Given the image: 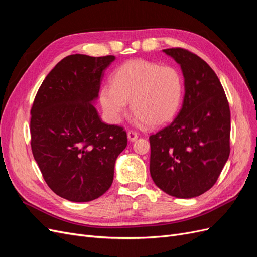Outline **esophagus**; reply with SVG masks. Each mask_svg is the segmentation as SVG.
<instances>
[{
    "label": "esophagus",
    "instance_id": "1",
    "mask_svg": "<svg viewBox=\"0 0 257 257\" xmlns=\"http://www.w3.org/2000/svg\"><path fill=\"white\" fill-rule=\"evenodd\" d=\"M127 138H128V141H131V142H135L136 139L138 138V134L134 131H128L127 132Z\"/></svg>",
    "mask_w": 257,
    "mask_h": 257
}]
</instances>
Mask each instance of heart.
Masks as SVG:
<instances>
[{"label":"heart","mask_w":257,"mask_h":257,"mask_svg":"<svg viewBox=\"0 0 257 257\" xmlns=\"http://www.w3.org/2000/svg\"><path fill=\"white\" fill-rule=\"evenodd\" d=\"M183 77L179 69L147 60H130L112 75V83L99 91V103L111 123L120 122L127 102L141 124L161 126L172 121L180 108Z\"/></svg>","instance_id":"heart-1"}]
</instances>
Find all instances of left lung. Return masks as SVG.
<instances>
[{
	"mask_svg": "<svg viewBox=\"0 0 257 257\" xmlns=\"http://www.w3.org/2000/svg\"><path fill=\"white\" fill-rule=\"evenodd\" d=\"M180 64L184 98L174 121L149 137L150 174L170 196L192 198L210 190L230 152V110L213 69L183 48L163 50Z\"/></svg>",
	"mask_w": 257,
	"mask_h": 257,
	"instance_id": "1",
	"label": "left lung"
}]
</instances>
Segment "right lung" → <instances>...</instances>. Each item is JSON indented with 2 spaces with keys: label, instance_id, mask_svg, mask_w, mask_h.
Listing matches in <instances>:
<instances>
[{
  "label": "right lung",
  "instance_id": "1",
  "mask_svg": "<svg viewBox=\"0 0 257 257\" xmlns=\"http://www.w3.org/2000/svg\"><path fill=\"white\" fill-rule=\"evenodd\" d=\"M114 56L71 54L46 76L31 108V148L44 180L77 203L102 196L113 181L114 163L125 149L122 126L100 120L91 103Z\"/></svg>",
  "mask_w": 257,
  "mask_h": 257
}]
</instances>
